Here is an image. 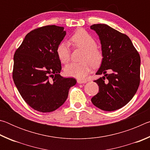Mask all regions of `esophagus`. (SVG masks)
Masks as SVG:
<instances>
[{"instance_id":"esophagus-1","label":"esophagus","mask_w":150,"mask_h":150,"mask_svg":"<svg viewBox=\"0 0 150 150\" xmlns=\"http://www.w3.org/2000/svg\"><path fill=\"white\" fill-rule=\"evenodd\" d=\"M77 83H79V84H82V83H87V81L78 79L77 80Z\"/></svg>"}]
</instances>
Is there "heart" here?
<instances>
[{"label":"heart","mask_w":150,"mask_h":150,"mask_svg":"<svg viewBox=\"0 0 150 150\" xmlns=\"http://www.w3.org/2000/svg\"><path fill=\"white\" fill-rule=\"evenodd\" d=\"M71 42L75 47L83 50L81 56V62H73L65 66V74L82 79L91 72L92 65L96 67L100 64L103 59V53L96 46L95 40L86 30L79 29L73 34L70 38ZM56 54L58 59L63 64L69 62L71 52L69 44L62 42L59 43L56 48Z\"/></svg>","instance_id":"b5f03b06"}]
</instances>
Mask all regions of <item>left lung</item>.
Returning <instances> with one entry per match:
<instances>
[{"label":"left lung","instance_id":"1","mask_svg":"<svg viewBox=\"0 0 150 150\" xmlns=\"http://www.w3.org/2000/svg\"><path fill=\"white\" fill-rule=\"evenodd\" d=\"M91 28L98 35L102 45L103 58L96 74L104 75L95 81L99 91L91 101L103 110H116L125 106L138 90L140 56L127 35L106 24H93Z\"/></svg>","mask_w":150,"mask_h":150}]
</instances>
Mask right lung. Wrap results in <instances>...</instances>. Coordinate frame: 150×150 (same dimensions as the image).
Returning <instances> with one entry per match:
<instances>
[{"instance_id":"add662e5","label":"right lung","mask_w":150,"mask_h":150,"mask_svg":"<svg viewBox=\"0 0 150 150\" xmlns=\"http://www.w3.org/2000/svg\"><path fill=\"white\" fill-rule=\"evenodd\" d=\"M63 29L49 25L32 30L14 55V84L25 102L42 112L60 107L77 83L74 78L59 75L62 65L56 48L66 34Z\"/></svg>"}]
</instances>
